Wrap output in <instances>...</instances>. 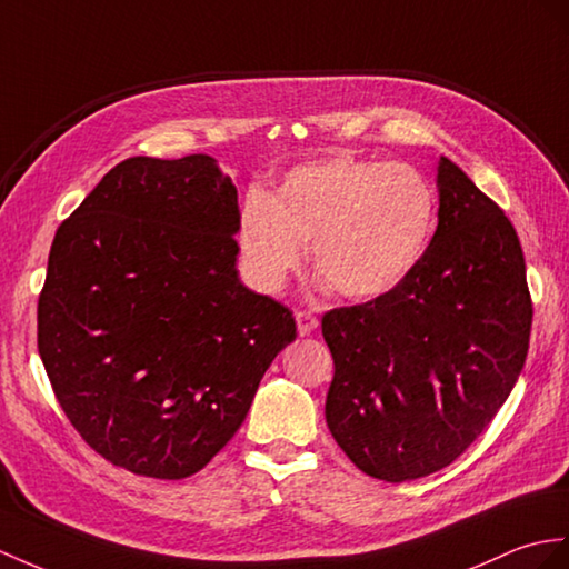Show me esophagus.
Wrapping results in <instances>:
<instances>
[{
    "mask_svg": "<svg viewBox=\"0 0 569 569\" xmlns=\"http://www.w3.org/2000/svg\"><path fill=\"white\" fill-rule=\"evenodd\" d=\"M297 330L299 336H311V332L318 328V318L311 311H297Z\"/></svg>",
    "mask_w": 569,
    "mask_h": 569,
    "instance_id": "34e87169",
    "label": "esophagus"
}]
</instances>
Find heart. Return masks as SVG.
<instances>
[{"instance_id": "heart-1", "label": "heart", "mask_w": 569, "mask_h": 569, "mask_svg": "<svg viewBox=\"0 0 569 569\" xmlns=\"http://www.w3.org/2000/svg\"><path fill=\"white\" fill-rule=\"evenodd\" d=\"M437 200L408 163L350 157L301 163L272 192H248L237 243L260 292L284 287L311 246L313 268L345 299L391 292L422 260L435 233Z\"/></svg>"}]
</instances>
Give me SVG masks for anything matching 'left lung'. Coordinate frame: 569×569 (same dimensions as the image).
I'll return each mask as SVG.
<instances>
[{"label":"left lung","instance_id":"left-lung-1","mask_svg":"<svg viewBox=\"0 0 569 569\" xmlns=\"http://www.w3.org/2000/svg\"><path fill=\"white\" fill-rule=\"evenodd\" d=\"M439 224L403 282L323 313L326 422L367 476L425 478L473 445L515 389L533 303L511 221L441 157Z\"/></svg>","mask_w":569,"mask_h":569}]
</instances>
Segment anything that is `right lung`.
<instances>
[{"label": "right lung", "mask_w": 569, "mask_h": 569, "mask_svg": "<svg viewBox=\"0 0 569 569\" xmlns=\"http://www.w3.org/2000/svg\"><path fill=\"white\" fill-rule=\"evenodd\" d=\"M239 198L212 157H132L69 214L38 297V352L72 427L134 476L180 480L246 420L297 338L239 282Z\"/></svg>", "instance_id": "add662e5"}]
</instances>
